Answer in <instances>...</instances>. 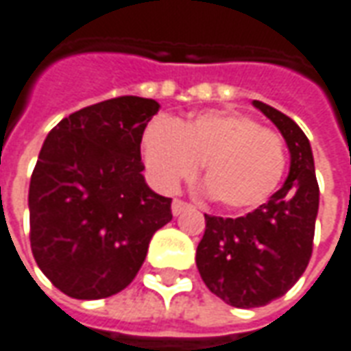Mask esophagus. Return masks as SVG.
Instances as JSON below:
<instances>
[{
  "instance_id": "1",
  "label": "esophagus",
  "mask_w": 351,
  "mask_h": 351,
  "mask_svg": "<svg viewBox=\"0 0 351 351\" xmlns=\"http://www.w3.org/2000/svg\"><path fill=\"white\" fill-rule=\"evenodd\" d=\"M186 209H192V206L184 199H173V215H180Z\"/></svg>"
}]
</instances>
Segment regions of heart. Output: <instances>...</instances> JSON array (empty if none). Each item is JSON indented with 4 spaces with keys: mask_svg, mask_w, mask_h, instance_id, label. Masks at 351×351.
Returning <instances> with one entry per match:
<instances>
[{
    "mask_svg": "<svg viewBox=\"0 0 351 351\" xmlns=\"http://www.w3.org/2000/svg\"><path fill=\"white\" fill-rule=\"evenodd\" d=\"M142 149L154 182L165 192L204 163L207 188L226 209L265 204L286 169L282 138L236 111H209L180 125L156 121L145 128Z\"/></svg>",
    "mask_w": 351,
    "mask_h": 351,
    "instance_id": "b5f03b06",
    "label": "heart"
}]
</instances>
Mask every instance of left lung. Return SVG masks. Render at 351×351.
Masks as SVG:
<instances>
[{
    "label": "left lung",
    "mask_w": 351,
    "mask_h": 351,
    "mask_svg": "<svg viewBox=\"0 0 351 351\" xmlns=\"http://www.w3.org/2000/svg\"><path fill=\"white\" fill-rule=\"evenodd\" d=\"M290 149V175L267 204L238 219L206 215L195 265L206 286L223 302L250 309L285 295L304 275L313 252L319 184L311 145L290 117L263 101Z\"/></svg>",
    "instance_id": "8db88e82"
}]
</instances>
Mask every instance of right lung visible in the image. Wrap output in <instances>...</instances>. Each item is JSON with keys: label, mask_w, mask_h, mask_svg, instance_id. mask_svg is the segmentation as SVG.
<instances>
[{"label": "right lung", "mask_w": 351, "mask_h": 351, "mask_svg": "<svg viewBox=\"0 0 351 351\" xmlns=\"http://www.w3.org/2000/svg\"><path fill=\"white\" fill-rule=\"evenodd\" d=\"M156 99L121 95L65 117L45 138L30 190V247L51 285L76 300L134 280L171 197L145 184L140 144Z\"/></svg>", "instance_id": "right-lung-1"}]
</instances>
